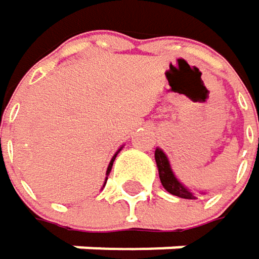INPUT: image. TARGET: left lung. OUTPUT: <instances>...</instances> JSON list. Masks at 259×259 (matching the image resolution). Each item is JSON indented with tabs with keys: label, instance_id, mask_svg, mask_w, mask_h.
<instances>
[{
	"label": "left lung",
	"instance_id": "obj_1",
	"mask_svg": "<svg viewBox=\"0 0 259 259\" xmlns=\"http://www.w3.org/2000/svg\"><path fill=\"white\" fill-rule=\"evenodd\" d=\"M155 163H157V167H158L160 181H161L163 187L169 193L175 194L178 197H183V199H196V196L186 186H183L178 181V178L172 172V167H170V163H169L166 154L160 148L155 149Z\"/></svg>",
	"mask_w": 259,
	"mask_h": 259
}]
</instances>
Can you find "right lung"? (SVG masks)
Returning a JSON list of instances; mask_svg holds the SVG:
<instances>
[{"label":"right lung","mask_w":259,"mask_h":259,"mask_svg":"<svg viewBox=\"0 0 259 259\" xmlns=\"http://www.w3.org/2000/svg\"><path fill=\"white\" fill-rule=\"evenodd\" d=\"M119 151H120V149H119ZM119 151H117V152H116V154L113 155V158H111V161H110V164H108V167H107V177L110 175V170H111V167H113V161L116 160V155L119 154ZM105 183H107V178H105Z\"/></svg>","instance_id":"right-lung-1"}]
</instances>
